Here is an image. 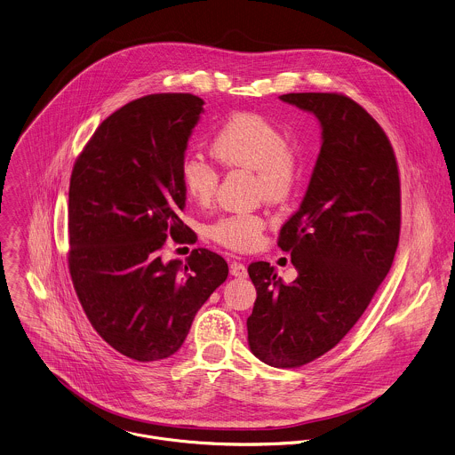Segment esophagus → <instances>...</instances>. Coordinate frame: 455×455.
Returning <instances> with one entry per match:
<instances>
[{
  "label": "esophagus",
  "mask_w": 455,
  "mask_h": 455,
  "mask_svg": "<svg viewBox=\"0 0 455 455\" xmlns=\"http://www.w3.org/2000/svg\"><path fill=\"white\" fill-rule=\"evenodd\" d=\"M230 274L235 275V277H246V275H248V269H246V266L241 264V262H232V264H230Z\"/></svg>",
  "instance_id": "esophagus-1"
}]
</instances>
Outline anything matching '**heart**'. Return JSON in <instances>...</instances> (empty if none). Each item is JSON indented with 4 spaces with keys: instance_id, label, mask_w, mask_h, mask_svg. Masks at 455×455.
Masks as SVG:
<instances>
[{
    "instance_id": "1",
    "label": "heart",
    "mask_w": 455,
    "mask_h": 455,
    "mask_svg": "<svg viewBox=\"0 0 455 455\" xmlns=\"http://www.w3.org/2000/svg\"><path fill=\"white\" fill-rule=\"evenodd\" d=\"M212 155L223 167L255 171L259 191L269 202L284 200L300 174L299 149L275 123L257 112L230 116L214 133ZM181 181L195 202L207 204L218 189L220 174L202 155L188 153L181 162ZM264 230L262 214L237 211L211 223L209 235L228 250L250 251L262 243Z\"/></svg>"
}]
</instances>
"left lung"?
Masks as SVG:
<instances>
[{"instance_id": "obj_1", "label": "left lung", "mask_w": 455, "mask_h": 455, "mask_svg": "<svg viewBox=\"0 0 455 455\" xmlns=\"http://www.w3.org/2000/svg\"><path fill=\"white\" fill-rule=\"evenodd\" d=\"M283 101L313 112L322 149L300 207L279 230L295 281L267 262L248 274L257 288L250 348L273 367H300L332 350L359 322L390 271L401 232V181L388 137L343 92H288Z\"/></svg>"}]
</instances>
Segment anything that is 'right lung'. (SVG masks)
I'll return each mask as SVG.
<instances>
[{"mask_svg":"<svg viewBox=\"0 0 455 455\" xmlns=\"http://www.w3.org/2000/svg\"><path fill=\"white\" fill-rule=\"evenodd\" d=\"M204 100L155 92L100 123L77 156L68 191V271L98 336L121 355L153 363L181 348L191 322L227 279L218 253L196 248L164 264L184 225L181 162Z\"/></svg>","mask_w":455,"mask_h":455,"instance_id":"add662e5","label":"right lung"}]
</instances>
